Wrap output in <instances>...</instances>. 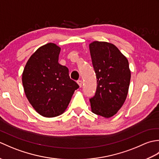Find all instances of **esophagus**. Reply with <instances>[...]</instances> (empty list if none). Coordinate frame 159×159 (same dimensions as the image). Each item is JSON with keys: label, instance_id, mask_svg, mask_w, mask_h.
I'll return each instance as SVG.
<instances>
[{"label": "esophagus", "instance_id": "1", "mask_svg": "<svg viewBox=\"0 0 159 159\" xmlns=\"http://www.w3.org/2000/svg\"><path fill=\"white\" fill-rule=\"evenodd\" d=\"M77 83H78V85H79L80 87H82V85H83V81H82V80H78Z\"/></svg>", "mask_w": 159, "mask_h": 159}]
</instances>
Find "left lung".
Here are the masks:
<instances>
[{
    "label": "left lung",
    "instance_id": "left-lung-1",
    "mask_svg": "<svg viewBox=\"0 0 159 159\" xmlns=\"http://www.w3.org/2000/svg\"><path fill=\"white\" fill-rule=\"evenodd\" d=\"M89 51L97 78V89L89 100L96 115L110 118L119 111L126 99L130 81L127 58L113 43L94 41Z\"/></svg>",
    "mask_w": 159,
    "mask_h": 159
}]
</instances>
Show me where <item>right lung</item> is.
Here are the masks:
<instances>
[{"label":"right lung","mask_w":159,"mask_h":159,"mask_svg":"<svg viewBox=\"0 0 159 159\" xmlns=\"http://www.w3.org/2000/svg\"><path fill=\"white\" fill-rule=\"evenodd\" d=\"M60 51L56 43L42 46L30 57L22 72L26 98L36 112L46 117L65 112L79 87L70 79L67 67L59 63Z\"/></svg>","instance_id":"1"}]
</instances>
